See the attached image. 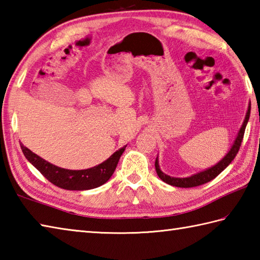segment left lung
<instances>
[{"label": "left lung", "mask_w": 260, "mask_h": 260, "mask_svg": "<svg viewBox=\"0 0 260 260\" xmlns=\"http://www.w3.org/2000/svg\"><path fill=\"white\" fill-rule=\"evenodd\" d=\"M249 116H250V106H249V108H248L245 121H243L241 128H240V131H239L238 136H237V139L235 141V144L232 145L231 150L229 151V153L214 167L210 168V169H206L205 171L198 172V174L191 176V177L175 178V177H170V176L164 174V172L160 170L159 161H157V157H156V160H155V171H156L157 176H159V178L162 181L167 182V184H169L171 186H176V187H181V188H190V187L201 186V185L206 184V182H208V181L213 180L215 177L220 175L221 172L224 170L229 165L231 164L232 160L236 157L239 150H240V146H241L242 140H243V135H245L246 126H247V123L249 120Z\"/></svg>", "instance_id": "1"}]
</instances>
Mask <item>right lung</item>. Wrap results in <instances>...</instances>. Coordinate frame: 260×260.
<instances>
[{"label": "right lung", "instance_id": "obj_1", "mask_svg": "<svg viewBox=\"0 0 260 260\" xmlns=\"http://www.w3.org/2000/svg\"><path fill=\"white\" fill-rule=\"evenodd\" d=\"M125 147L126 146L116 151L109 159H107L103 164L90 168V169L68 170L49 164L21 144L23 154L30 164L48 181L55 186L68 190H88L104 185L113 176L120 155L125 151Z\"/></svg>", "mask_w": 260, "mask_h": 260}]
</instances>
